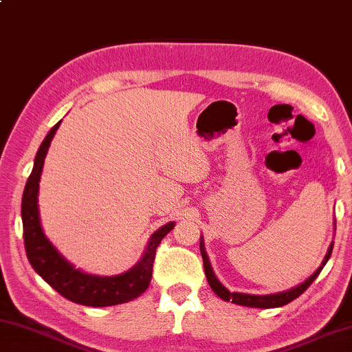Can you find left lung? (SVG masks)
I'll return each mask as SVG.
<instances>
[{"label":"left lung","mask_w":352,"mask_h":352,"mask_svg":"<svg viewBox=\"0 0 352 352\" xmlns=\"http://www.w3.org/2000/svg\"><path fill=\"white\" fill-rule=\"evenodd\" d=\"M332 248H334V243H331L328 252H326L324 260L320 264V267L314 272L309 278L306 281L301 283V285L295 286L289 291L285 292H278V294H269V295H250V294H241V292H230L229 289H226L223 285H221L219 280L214 276L213 269L210 266V260H208L207 252L204 248V238L201 236L199 241V249H201V255H202V261H204V270H206V276L208 285H210L212 291L218 295L219 298H223L226 301H232L235 305H241V306H248V307H260V309H270V307H280L285 306L287 303H291L292 300H295L297 297H300L307 287L312 285V281L317 278L318 274L322 272V269L326 263H328L329 256L332 254Z\"/></svg>","instance_id":"left-lung-1"}]
</instances>
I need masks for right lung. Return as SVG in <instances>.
I'll return each instance as SVG.
<instances>
[{"label": "right lung", "instance_id": "1", "mask_svg": "<svg viewBox=\"0 0 352 352\" xmlns=\"http://www.w3.org/2000/svg\"><path fill=\"white\" fill-rule=\"evenodd\" d=\"M61 120L51 128V131L47 133L38 151H36L34 168L23 193V236L29 263L49 286L74 303L92 307L126 303V301L138 298L150 286L156 249L162 238L175 227V223L165 224L154 232L140 261L120 275H89L76 269L69 261L65 260V256L54 248L43 232L38 212V188L43 164H45L51 140L54 139V134L58 129Z\"/></svg>", "mask_w": 352, "mask_h": 352}]
</instances>
